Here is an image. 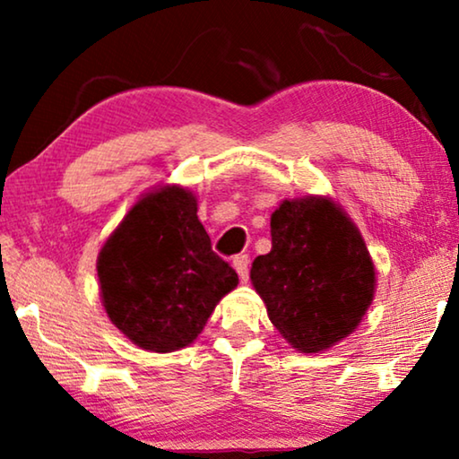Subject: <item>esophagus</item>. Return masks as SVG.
<instances>
[{"label": "esophagus", "mask_w": 459, "mask_h": 459, "mask_svg": "<svg viewBox=\"0 0 459 459\" xmlns=\"http://www.w3.org/2000/svg\"><path fill=\"white\" fill-rule=\"evenodd\" d=\"M248 267H250V256L248 255H238L234 256V269L240 275L242 281L248 280Z\"/></svg>", "instance_id": "34e87169"}]
</instances>
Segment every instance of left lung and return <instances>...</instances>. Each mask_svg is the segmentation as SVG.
I'll return each mask as SVG.
<instances>
[{"mask_svg":"<svg viewBox=\"0 0 459 459\" xmlns=\"http://www.w3.org/2000/svg\"><path fill=\"white\" fill-rule=\"evenodd\" d=\"M250 280L267 316L297 351L342 341L374 299V263L351 219L328 198L284 200L272 215V250Z\"/></svg>","mask_w":459,"mask_h":459,"instance_id":"8db88e82","label":"left lung"}]
</instances>
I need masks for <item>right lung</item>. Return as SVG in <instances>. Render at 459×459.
<instances>
[{"label":"right lung","mask_w":459,"mask_h":459,"mask_svg":"<svg viewBox=\"0 0 459 459\" xmlns=\"http://www.w3.org/2000/svg\"><path fill=\"white\" fill-rule=\"evenodd\" d=\"M192 192H150L127 212L98 256L110 322L137 347L169 353L203 332L215 305L238 284L212 253Z\"/></svg>","instance_id":"add662e5"}]
</instances>
